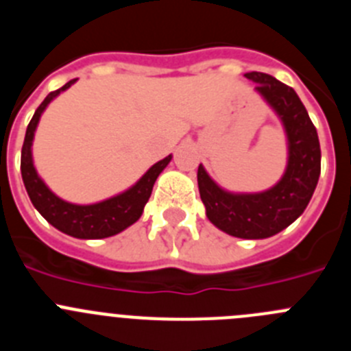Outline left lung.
Masks as SVG:
<instances>
[{"label": "left lung", "mask_w": 351, "mask_h": 351, "mask_svg": "<svg viewBox=\"0 0 351 351\" xmlns=\"http://www.w3.org/2000/svg\"><path fill=\"white\" fill-rule=\"evenodd\" d=\"M246 79L281 119L288 141V165L283 178L262 193H230L219 188L202 165L198 191L209 221L225 234L241 239L272 237L295 221L308 207L320 178L322 151L318 133L297 93L262 71Z\"/></svg>", "instance_id": "1"}]
</instances>
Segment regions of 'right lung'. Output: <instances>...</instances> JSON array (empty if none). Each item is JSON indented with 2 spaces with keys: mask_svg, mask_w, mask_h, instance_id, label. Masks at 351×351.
<instances>
[{
  "mask_svg": "<svg viewBox=\"0 0 351 351\" xmlns=\"http://www.w3.org/2000/svg\"><path fill=\"white\" fill-rule=\"evenodd\" d=\"M73 82H75V79L64 84L63 88H60L58 91L49 93L47 98L36 108L35 116L27 125L26 137H24L23 153H21V173H23V181L27 195H29V200L52 226H56L63 234L77 239H105L119 234L141 218L142 210H144L145 204L151 197L154 182H156L158 176L163 172V169L170 163L172 154L154 163L130 190L123 191L112 198H107L104 202L77 206V204L66 202V200L52 193L47 184L36 173L35 165H33L31 145H33L36 125H38L40 116L45 110V107L61 91L70 88Z\"/></svg>",
  "mask_w": 351,
  "mask_h": 351,
  "instance_id": "right-lung-1",
  "label": "right lung"
}]
</instances>
